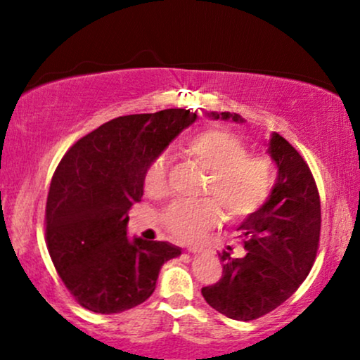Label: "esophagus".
<instances>
[{"label":"esophagus","mask_w":360,"mask_h":360,"mask_svg":"<svg viewBox=\"0 0 360 360\" xmlns=\"http://www.w3.org/2000/svg\"><path fill=\"white\" fill-rule=\"evenodd\" d=\"M186 250H188V252H201V249L198 248H188Z\"/></svg>","instance_id":"34e87169"}]
</instances>
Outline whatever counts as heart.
Wrapping results in <instances>:
<instances>
[{
  "label": "heart",
  "mask_w": 360,
  "mask_h": 360,
  "mask_svg": "<svg viewBox=\"0 0 360 360\" xmlns=\"http://www.w3.org/2000/svg\"><path fill=\"white\" fill-rule=\"evenodd\" d=\"M185 152L210 174L205 196L200 203H175L164 216L167 229L174 238L195 243L221 218L240 221L255 213L269 198L275 184V169L267 157H250L239 137L223 129H208L190 137ZM170 160L160 155L146 172L144 186L150 196L169 191Z\"/></svg>",
  "instance_id": "b5f03b06"
}]
</instances>
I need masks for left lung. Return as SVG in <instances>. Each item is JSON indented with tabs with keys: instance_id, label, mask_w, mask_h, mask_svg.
<instances>
[{
	"instance_id": "obj_1",
	"label": "left lung",
	"mask_w": 360,
	"mask_h": 360,
	"mask_svg": "<svg viewBox=\"0 0 360 360\" xmlns=\"http://www.w3.org/2000/svg\"><path fill=\"white\" fill-rule=\"evenodd\" d=\"M208 116L244 122L229 111ZM267 147L278 175L265 203L238 226L245 254H219L223 275L201 288L211 308L238 321L264 316L292 297L311 270L319 243L321 205L309 167L277 132Z\"/></svg>"
}]
</instances>
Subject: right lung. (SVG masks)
I'll use <instances>...</instances> for the list:
<instances>
[{"instance_id":"add662e5","label":"right lung","mask_w":360,"mask_h":360,"mask_svg":"<svg viewBox=\"0 0 360 360\" xmlns=\"http://www.w3.org/2000/svg\"><path fill=\"white\" fill-rule=\"evenodd\" d=\"M195 121L180 108L120 116L63 155L47 196V248L83 308L112 314L144 303L162 265L181 254L174 244L127 238V211L144 195L149 165Z\"/></svg>"}]
</instances>
